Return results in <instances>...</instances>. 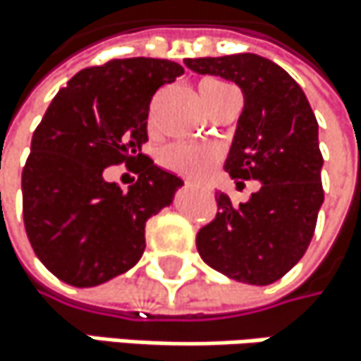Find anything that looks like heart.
I'll return each instance as SVG.
<instances>
[{"label":"heart","instance_id":"obj_1","mask_svg":"<svg viewBox=\"0 0 361 361\" xmlns=\"http://www.w3.org/2000/svg\"><path fill=\"white\" fill-rule=\"evenodd\" d=\"M226 87H231V85H226L222 81H205L201 85L203 102L209 106V102ZM220 158H222V149L218 145H209V143H173V145H166L160 154L162 166H166L169 171H175L179 175L192 177V179L205 177Z\"/></svg>","mask_w":361,"mask_h":361}]
</instances>
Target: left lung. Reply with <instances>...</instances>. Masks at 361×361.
<instances>
[{
	"instance_id": "8db88e82",
	"label": "left lung",
	"mask_w": 361,
	"mask_h": 361,
	"mask_svg": "<svg viewBox=\"0 0 361 361\" xmlns=\"http://www.w3.org/2000/svg\"><path fill=\"white\" fill-rule=\"evenodd\" d=\"M199 74L233 81L244 94L224 171L244 186L261 188L233 205L216 195L218 214L197 233L201 259L216 271L248 285H271L306 252L323 205L319 123L302 87L278 63L238 53L184 59Z\"/></svg>"
}]
</instances>
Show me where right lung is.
Instances as JSON below:
<instances>
[{"instance_id": "obj_1", "label": "right lung", "mask_w": 361, "mask_h": 361, "mask_svg": "<svg viewBox=\"0 0 361 361\" xmlns=\"http://www.w3.org/2000/svg\"><path fill=\"white\" fill-rule=\"evenodd\" d=\"M184 68L154 57L85 68L57 92L32 137L23 169V220L44 267L72 287L128 271L145 250V222L184 182L141 147L154 94ZM126 164L140 179L121 191L104 169Z\"/></svg>"}]
</instances>
